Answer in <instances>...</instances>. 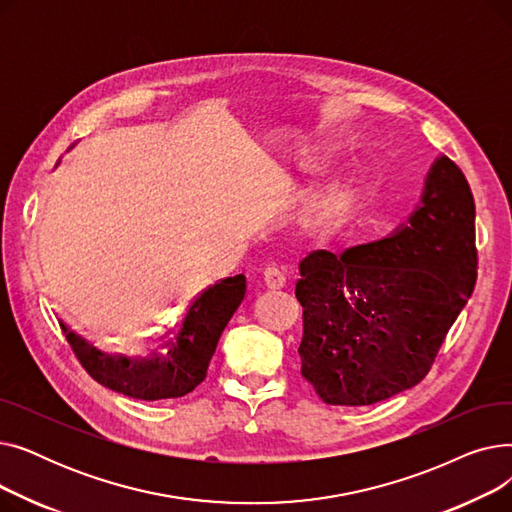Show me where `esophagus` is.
Listing matches in <instances>:
<instances>
[{
  "instance_id": "obj_1",
  "label": "esophagus",
  "mask_w": 512,
  "mask_h": 512,
  "mask_svg": "<svg viewBox=\"0 0 512 512\" xmlns=\"http://www.w3.org/2000/svg\"><path fill=\"white\" fill-rule=\"evenodd\" d=\"M263 282L270 290H280L286 284V276H284L282 270H278V267L270 265V267H265V270H263Z\"/></svg>"
}]
</instances>
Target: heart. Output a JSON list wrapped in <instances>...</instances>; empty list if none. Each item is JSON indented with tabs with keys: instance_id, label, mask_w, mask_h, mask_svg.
I'll return each mask as SVG.
<instances>
[{
	"instance_id": "obj_1",
	"label": "heart",
	"mask_w": 512,
	"mask_h": 512,
	"mask_svg": "<svg viewBox=\"0 0 512 512\" xmlns=\"http://www.w3.org/2000/svg\"><path fill=\"white\" fill-rule=\"evenodd\" d=\"M359 184H361V178L355 174L348 176L344 182L336 184L324 199L309 209V224L311 226L332 224L338 215L346 209V205L351 203Z\"/></svg>"
}]
</instances>
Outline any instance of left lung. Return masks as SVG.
I'll list each match as a JSON object with an SVG mask.
<instances>
[{"instance_id":"8db88e82","label":"left lung","mask_w":512,"mask_h":512,"mask_svg":"<svg viewBox=\"0 0 512 512\" xmlns=\"http://www.w3.org/2000/svg\"><path fill=\"white\" fill-rule=\"evenodd\" d=\"M301 373L328 405L365 407L417 386L477 278L475 203L440 155L421 203L390 236L299 263Z\"/></svg>"}]
</instances>
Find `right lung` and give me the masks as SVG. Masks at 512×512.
<instances>
[{"instance_id":"1","label":"right lung","mask_w":512,"mask_h":512,"mask_svg":"<svg viewBox=\"0 0 512 512\" xmlns=\"http://www.w3.org/2000/svg\"><path fill=\"white\" fill-rule=\"evenodd\" d=\"M245 292L247 278L242 274L203 290L157 351L145 359L101 353L64 321L60 326L80 365L101 386L139 400L180 398L205 380L215 346Z\"/></svg>"}]
</instances>
